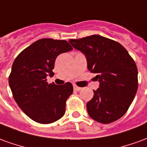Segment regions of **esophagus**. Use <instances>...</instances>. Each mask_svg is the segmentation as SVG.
<instances>
[{"label":"esophagus","mask_w":147,"mask_h":147,"mask_svg":"<svg viewBox=\"0 0 147 147\" xmlns=\"http://www.w3.org/2000/svg\"><path fill=\"white\" fill-rule=\"evenodd\" d=\"M73 88L74 90H77V91H80V90H82L81 87H80V86H77L76 85H73Z\"/></svg>","instance_id":"1"}]
</instances>
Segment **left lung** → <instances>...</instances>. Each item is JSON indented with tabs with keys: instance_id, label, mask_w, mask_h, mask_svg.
<instances>
[{
	"instance_id": "1",
	"label": "left lung",
	"mask_w": 147,
	"mask_h": 147,
	"mask_svg": "<svg viewBox=\"0 0 147 147\" xmlns=\"http://www.w3.org/2000/svg\"><path fill=\"white\" fill-rule=\"evenodd\" d=\"M74 48L86 56L87 68L97 74L99 88L86 103L89 116L102 123L123 117L138 89V70L131 57L120 43L94 34L70 39Z\"/></svg>"
}]
</instances>
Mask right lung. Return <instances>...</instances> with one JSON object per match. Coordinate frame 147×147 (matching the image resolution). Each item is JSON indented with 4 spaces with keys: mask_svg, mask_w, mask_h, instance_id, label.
<instances>
[{
    "mask_svg": "<svg viewBox=\"0 0 147 147\" xmlns=\"http://www.w3.org/2000/svg\"><path fill=\"white\" fill-rule=\"evenodd\" d=\"M72 47L65 40L39 39L24 49L13 62L8 78L9 86L19 107L35 122L53 123L63 117L72 84L47 83L53 74L56 58Z\"/></svg>",
    "mask_w": 147,
    "mask_h": 147,
    "instance_id": "add662e5",
    "label": "right lung"
}]
</instances>
